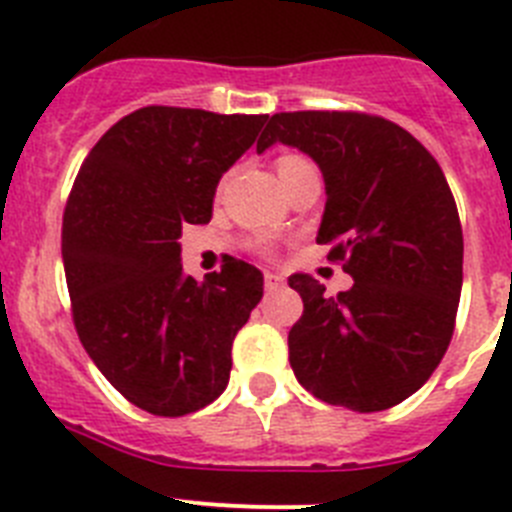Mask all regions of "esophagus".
Wrapping results in <instances>:
<instances>
[{"mask_svg":"<svg viewBox=\"0 0 512 512\" xmlns=\"http://www.w3.org/2000/svg\"><path fill=\"white\" fill-rule=\"evenodd\" d=\"M264 287H266V292H277V289L284 287V277L282 274H274V271H266Z\"/></svg>","mask_w":512,"mask_h":512,"instance_id":"esophagus-1","label":"esophagus"}]
</instances>
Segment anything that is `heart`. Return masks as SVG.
<instances>
[{
    "label": "heart",
    "mask_w": 512,
    "mask_h": 512,
    "mask_svg": "<svg viewBox=\"0 0 512 512\" xmlns=\"http://www.w3.org/2000/svg\"><path fill=\"white\" fill-rule=\"evenodd\" d=\"M302 169H312L307 158L295 156V153H287V156H279L277 158V174H279V179H284V176L295 174V171H302Z\"/></svg>",
    "instance_id": "obj_1"
}]
</instances>
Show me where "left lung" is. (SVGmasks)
Here are the masks:
<instances>
[{
    "label": "left lung",
    "mask_w": 512,
    "mask_h": 512,
    "mask_svg": "<svg viewBox=\"0 0 512 512\" xmlns=\"http://www.w3.org/2000/svg\"><path fill=\"white\" fill-rule=\"evenodd\" d=\"M310 156L325 182L318 243L346 261L341 295L289 277L305 302L289 364L307 392L356 413L408 400L449 348L461 295L459 212L441 166L400 125L359 112H279L256 143Z\"/></svg>",
    "instance_id": "left-lung-1"
}]
</instances>
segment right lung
<instances>
[{"mask_svg": "<svg viewBox=\"0 0 512 512\" xmlns=\"http://www.w3.org/2000/svg\"><path fill=\"white\" fill-rule=\"evenodd\" d=\"M266 115L143 107L99 138L63 212L61 256L81 346L135 408L164 418L223 395L230 346L264 274L230 259L184 274L182 228L212 217L217 182Z\"/></svg>", "mask_w": 512, "mask_h": 512, "instance_id": "add662e5", "label": "right lung"}]
</instances>
